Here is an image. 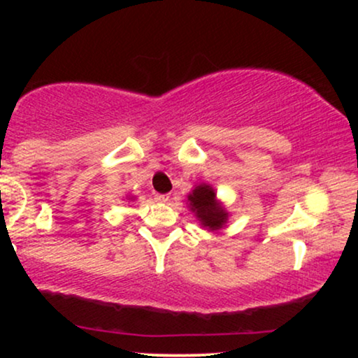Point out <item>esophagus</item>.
Wrapping results in <instances>:
<instances>
[{
  "label": "esophagus",
  "instance_id": "esophagus-1",
  "mask_svg": "<svg viewBox=\"0 0 358 358\" xmlns=\"http://www.w3.org/2000/svg\"><path fill=\"white\" fill-rule=\"evenodd\" d=\"M156 202H162V203H166L168 200H170V195L168 193H158V195L155 196Z\"/></svg>",
  "mask_w": 358,
  "mask_h": 358
}]
</instances>
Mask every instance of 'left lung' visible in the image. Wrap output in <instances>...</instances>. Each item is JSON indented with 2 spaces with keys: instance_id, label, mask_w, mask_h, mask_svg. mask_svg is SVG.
<instances>
[{
  "instance_id": "left-lung-1",
  "label": "left lung",
  "mask_w": 358,
  "mask_h": 358,
  "mask_svg": "<svg viewBox=\"0 0 358 358\" xmlns=\"http://www.w3.org/2000/svg\"><path fill=\"white\" fill-rule=\"evenodd\" d=\"M187 205L205 231L217 232L225 227L231 213L225 205L217 199V192L210 183H199L187 195Z\"/></svg>"
}]
</instances>
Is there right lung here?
Listing matches in <instances>:
<instances>
[{
	"mask_svg": "<svg viewBox=\"0 0 358 358\" xmlns=\"http://www.w3.org/2000/svg\"><path fill=\"white\" fill-rule=\"evenodd\" d=\"M134 199H136V196H134V195H126V200H131V202H133Z\"/></svg>",
	"mask_w": 358,
	"mask_h": 358,
	"instance_id": "1",
	"label": "right lung"
}]
</instances>
